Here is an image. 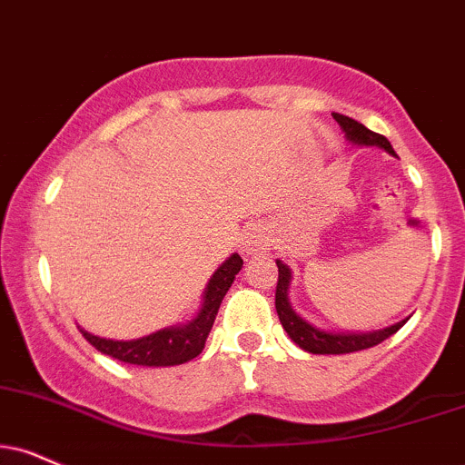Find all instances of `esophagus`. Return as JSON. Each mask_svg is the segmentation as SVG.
<instances>
[{
    "mask_svg": "<svg viewBox=\"0 0 465 465\" xmlns=\"http://www.w3.org/2000/svg\"><path fill=\"white\" fill-rule=\"evenodd\" d=\"M240 249H242L244 255H260L262 251L266 249V238L262 236V233H247L242 240V244H240Z\"/></svg>",
    "mask_w": 465,
    "mask_h": 465,
    "instance_id": "34e87169",
    "label": "esophagus"
}]
</instances>
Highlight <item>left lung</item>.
<instances>
[{
  "mask_svg": "<svg viewBox=\"0 0 465 465\" xmlns=\"http://www.w3.org/2000/svg\"><path fill=\"white\" fill-rule=\"evenodd\" d=\"M333 119L338 121L340 130L344 132L346 141L351 144H357V147H379L388 151L390 155H396L392 144L381 134H374L368 130L366 125L357 123L355 119H349L344 114H335ZM279 268V279H277V292H275V310L279 316V322L286 329L290 340L296 346L307 351V353L314 355H342V353H355V351L371 349V346H377L383 342L385 338L394 335L402 324L407 322H394L390 327L374 329V331H333V329H322L318 324L310 322L303 318L299 312L294 310L292 303H290V282H292V268L283 264L282 260H277Z\"/></svg>",
  "mask_w": 465,
  "mask_h": 465,
  "instance_id": "1",
  "label": "left lung"
}]
</instances>
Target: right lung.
<instances>
[{
    "label": "right lung",
    "mask_w": 465,
    "mask_h": 465,
    "mask_svg": "<svg viewBox=\"0 0 465 465\" xmlns=\"http://www.w3.org/2000/svg\"><path fill=\"white\" fill-rule=\"evenodd\" d=\"M242 268V257L232 253L216 268L210 277L208 286L203 290V299L197 316L193 321L164 327L160 331L143 335L136 340H112L94 335L77 324L84 338L91 342L99 353L114 357V360L134 363V366H179L194 360L205 349V340L212 331V324L216 321L218 307L225 299L227 290L232 288L233 279Z\"/></svg>",
    "instance_id": "1"
}]
</instances>
